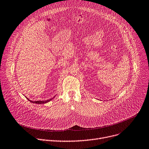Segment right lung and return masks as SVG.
Returning <instances> with one entry per match:
<instances>
[{
	"instance_id": "1",
	"label": "right lung",
	"mask_w": 149,
	"mask_h": 149,
	"mask_svg": "<svg viewBox=\"0 0 149 149\" xmlns=\"http://www.w3.org/2000/svg\"><path fill=\"white\" fill-rule=\"evenodd\" d=\"M55 96H54L53 98H51V99H49V100H46V101H31V100H29L28 98H27V100H28L30 102H31L32 103L38 104H45V103H47V102H49L50 101H52V100H53V99H54V97Z\"/></svg>"
}]
</instances>
